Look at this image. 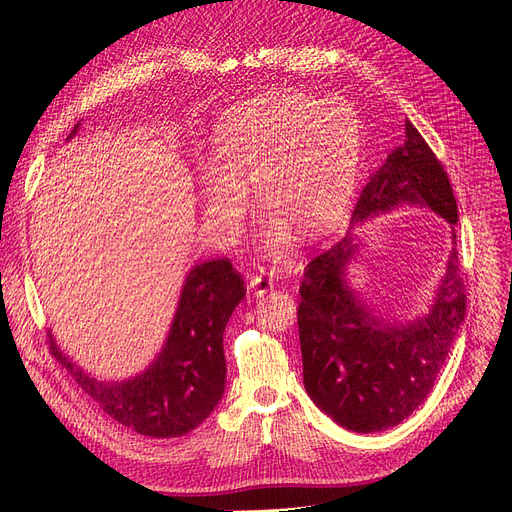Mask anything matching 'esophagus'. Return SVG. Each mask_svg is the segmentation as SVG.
I'll use <instances>...</instances> for the list:
<instances>
[{
	"label": "esophagus",
	"mask_w": 512,
	"mask_h": 512,
	"mask_svg": "<svg viewBox=\"0 0 512 512\" xmlns=\"http://www.w3.org/2000/svg\"><path fill=\"white\" fill-rule=\"evenodd\" d=\"M249 288L261 297V294H265L267 290L274 288V280H272V276H267V274H251L249 276Z\"/></svg>",
	"instance_id": "esophagus-1"
}]
</instances>
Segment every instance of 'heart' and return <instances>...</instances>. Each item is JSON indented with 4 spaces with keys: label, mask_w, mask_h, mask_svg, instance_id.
<instances>
[{
    "label": "heart",
    "mask_w": 512,
    "mask_h": 512,
    "mask_svg": "<svg viewBox=\"0 0 512 512\" xmlns=\"http://www.w3.org/2000/svg\"><path fill=\"white\" fill-rule=\"evenodd\" d=\"M363 126L355 107L301 91H274L232 105L199 164L207 224L232 236L247 209V184L263 205L259 240L284 255L292 226L311 236L330 228L355 188Z\"/></svg>",
    "instance_id": "1"
}]
</instances>
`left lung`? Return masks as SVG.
Instances as JSON below:
<instances>
[{"label":"left lung","instance_id":"8db88e82","mask_svg":"<svg viewBox=\"0 0 512 512\" xmlns=\"http://www.w3.org/2000/svg\"><path fill=\"white\" fill-rule=\"evenodd\" d=\"M405 130V145L371 172L353 224L400 203L429 205L446 222H459L442 161L411 122ZM355 247L348 234L307 263L297 319L307 394L338 425L369 434L398 425L427 398L463 324L467 297L452 249L429 315L411 326H382L344 282Z\"/></svg>","mask_w":512,"mask_h":512}]
</instances>
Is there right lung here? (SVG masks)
<instances>
[{"mask_svg": "<svg viewBox=\"0 0 512 512\" xmlns=\"http://www.w3.org/2000/svg\"><path fill=\"white\" fill-rule=\"evenodd\" d=\"M76 128L78 124L70 137ZM245 292L242 276L228 259L195 265L182 288L164 351L143 375L128 382L89 378L62 357L51 336L49 351L114 421L141 436L178 438L205 421L224 394V330Z\"/></svg>", "mask_w": 512, "mask_h": 512, "instance_id": "obj_1", "label": "right lung"}]
</instances>
